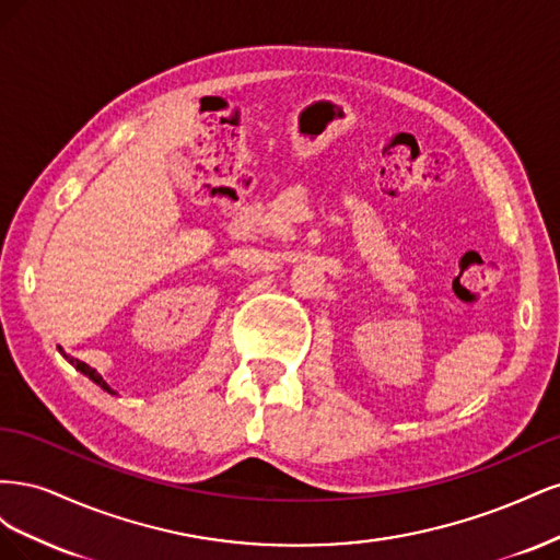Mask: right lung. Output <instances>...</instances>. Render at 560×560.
Returning a JSON list of instances; mask_svg holds the SVG:
<instances>
[{
  "mask_svg": "<svg viewBox=\"0 0 560 560\" xmlns=\"http://www.w3.org/2000/svg\"><path fill=\"white\" fill-rule=\"evenodd\" d=\"M65 358H67V360H70V364H72V366H77V369L81 371V374H83V376H89V378H91L93 383H97L100 387H103V389H107V393H114V389H112V387H109V385L105 383V378H103V376H100L95 369H91V366H89L86 362H79V360L70 358V354H65Z\"/></svg>",
  "mask_w": 560,
  "mask_h": 560,
  "instance_id": "obj_1",
  "label": "right lung"
}]
</instances>
